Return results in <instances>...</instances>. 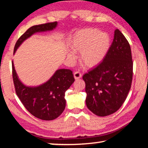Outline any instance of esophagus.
<instances>
[{
	"mask_svg": "<svg viewBox=\"0 0 148 148\" xmlns=\"http://www.w3.org/2000/svg\"><path fill=\"white\" fill-rule=\"evenodd\" d=\"M74 77L76 79H78L82 77V74L79 71H76L74 73Z\"/></svg>",
	"mask_w": 148,
	"mask_h": 148,
	"instance_id": "1",
	"label": "esophagus"
}]
</instances>
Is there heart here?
<instances>
[{"label": "heart", "mask_w": 148, "mask_h": 148, "mask_svg": "<svg viewBox=\"0 0 148 148\" xmlns=\"http://www.w3.org/2000/svg\"><path fill=\"white\" fill-rule=\"evenodd\" d=\"M110 44L111 38L106 32H100L95 28H86L74 34L71 47L75 53H80L81 64L86 68L91 69L97 66L102 61ZM73 52L68 51L66 53L67 57L72 61L76 59Z\"/></svg>", "instance_id": "b5f03b06"}]
</instances>
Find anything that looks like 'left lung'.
<instances>
[{
    "mask_svg": "<svg viewBox=\"0 0 148 148\" xmlns=\"http://www.w3.org/2000/svg\"><path fill=\"white\" fill-rule=\"evenodd\" d=\"M131 49L119 29L101 63L85 74L87 107L94 114L104 117L117 111L131 89L132 79Z\"/></svg>",
    "mask_w": 148,
    "mask_h": 148,
    "instance_id": "obj_1",
    "label": "left lung"
}]
</instances>
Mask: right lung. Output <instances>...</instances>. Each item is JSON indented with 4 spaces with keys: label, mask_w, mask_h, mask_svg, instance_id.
I'll return each instance as SVG.
<instances>
[{
    "label": "right lung",
    "mask_w": 148,
    "mask_h": 148,
    "mask_svg": "<svg viewBox=\"0 0 148 148\" xmlns=\"http://www.w3.org/2000/svg\"><path fill=\"white\" fill-rule=\"evenodd\" d=\"M57 22L34 25L17 40L14 54L23 42L37 32L51 31ZM12 75L16 94L22 104L32 116L46 121L58 117L66 106L65 92L74 83V77L69 69H58L46 82L38 86H27L19 79L12 61Z\"/></svg>",
    "instance_id": "1"
}]
</instances>
